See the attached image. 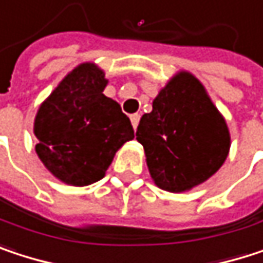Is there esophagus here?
Instances as JSON below:
<instances>
[{"label":"esophagus","mask_w":263,"mask_h":263,"mask_svg":"<svg viewBox=\"0 0 263 263\" xmlns=\"http://www.w3.org/2000/svg\"><path fill=\"white\" fill-rule=\"evenodd\" d=\"M138 122H140V116H138V114H132L131 123H132V128H134V129H137V126H138Z\"/></svg>","instance_id":"esophagus-1"}]
</instances>
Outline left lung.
Wrapping results in <instances>:
<instances>
[{
    "label": "left lung",
    "mask_w": 263,
    "mask_h": 263,
    "mask_svg": "<svg viewBox=\"0 0 263 263\" xmlns=\"http://www.w3.org/2000/svg\"><path fill=\"white\" fill-rule=\"evenodd\" d=\"M152 181L172 193L187 192L213 177L230 152V131L204 85L178 71L160 89L152 111L140 119Z\"/></svg>",
    "instance_id": "left-lung-1"
}]
</instances>
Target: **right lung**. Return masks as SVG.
<instances>
[{
    "mask_svg": "<svg viewBox=\"0 0 263 263\" xmlns=\"http://www.w3.org/2000/svg\"><path fill=\"white\" fill-rule=\"evenodd\" d=\"M105 71L94 62L73 68L41 103L36 154L59 181L83 187L102 180L116 152L134 138L131 120L106 97Z\"/></svg>",
    "mask_w": 263,
    "mask_h": 263,
    "instance_id": "add662e5",
    "label": "right lung"
}]
</instances>
